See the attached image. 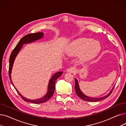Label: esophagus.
Returning <instances> with one entry per match:
<instances>
[{"label": "esophagus", "mask_w": 126, "mask_h": 126, "mask_svg": "<svg viewBox=\"0 0 126 126\" xmlns=\"http://www.w3.org/2000/svg\"><path fill=\"white\" fill-rule=\"evenodd\" d=\"M67 71L68 72H70V73H74L76 71V68L74 67H71L67 69Z\"/></svg>", "instance_id": "1"}]
</instances>
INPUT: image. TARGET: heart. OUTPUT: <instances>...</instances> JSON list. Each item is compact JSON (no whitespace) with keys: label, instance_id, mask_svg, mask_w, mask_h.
<instances>
[{"label":"heart","instance_id":"b5f03b06","mask_svg":"<svg viewBox=\"0 0 126 126\" xmlns=\"http://www.w3.org/2000/svg\"><path fill=\"white\" fill-rule=\"evenodd\" d=\"M101 46L99 42L88 38L78 39L72 42L67 48V53L71 56L81 54V58L88 61L95 58L100 52Z\"/></svg>","mask_w":126,"mask_h":126}]
</instances>
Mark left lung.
Here are the masks:
<instances>
[{"label": "left lung", "mask_w": 126, "mask_h": 126, "mask_svg": "<svg viewBox=\"0 0 126 126\" xmlns=\"http://www.w3.org/2000/svg\"><path fill=\"white\" fill-rule=\"evenodd\" d=\"M120 68H121V66H120ZM75 91H76L77 95L79 97L81 98L82 100H83L84 101H88V102H97V101H101L102 100H104V99H105L106 98L108 97L111 94L112 92V91H113V89L114 88V86H114L113 88H112L111 90L110 91V92L107 95H105L104 96H103V97H101L93 98V97H89V96H88L87 95H85L84 94H83V92L81 91V90L80 89V87H79L78 80H77L76 79H75Z\"/></svg>", "instance_id": "8db88e82"}]
</instances>
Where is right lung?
<instances>
[{
  "label": "right lung",
  "mask_w": 126,
  "mask_h": 126,
  "mask_svg": "<svg viewBox=\"0 0 126 126\" xmlns=\"http://www.w3.org/2000/svg\"><path fill=\"white\" fill-rule=\"evenodd\" d=\"M44 34L42 32H36V33H32V34H29L25 35L19 41L17 45L16 46V47L13 50L10 57L9 59V78L10 79V81L13 84V86L14 87L15 89L16 90L17 92H18V94L21 97V98L23 99V100L25 101V102H31L32 103H34V104H40L44 102H45L52 97L53 95V94L54 93V91L55 90V82L56 80H57V79L60 77L61 75L63 74L62 71H59L57 72L55 75H54L50 79L48 85V90L46 94L43 96L42 98H39V99H36V100H30V99H28L24 96H23L20 94L19 93L18 91L15 88V86L13 85V82H12L11 80V72H12V69L13 67V63H14L15 59L18 54V52L20 50L21 48L23 46V44H26V43H29L34 42L35 41L41 39L43 37Z\"/></svg>",
  "instance_id": "1"
}]
</instances>
